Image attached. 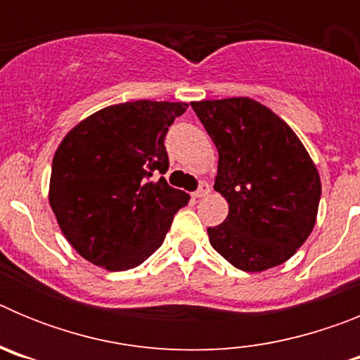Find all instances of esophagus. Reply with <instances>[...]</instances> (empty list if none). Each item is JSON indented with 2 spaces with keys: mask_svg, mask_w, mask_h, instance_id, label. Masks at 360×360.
<instances>
[{
  "mask_svg": "<svg viewBox=\"0 0 360 360\" xmlns=\"http://www.w3.org/2000/svg\"><path fill=\"white\" fill-rule=\"evenodd\" d=\"M209 193H211V187H209V184L202 182V184H200L198 189H196L195 193H193V196H195V198H205V196H207Z\"/></svg>",
  "mask_w": 360,
  "mask_h": 360,
  "instance_id": "34e87169",
  "label": "esophagus"
}]
</instances>
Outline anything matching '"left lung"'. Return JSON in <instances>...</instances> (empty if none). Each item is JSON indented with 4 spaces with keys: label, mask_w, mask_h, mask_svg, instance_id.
<instances>
[{
    "label": "left lung",
    "mask_w": 360,
    "mask_h": 360,
    "mask_svg": "<svg viewBox=\"0 0 360 360\" xmlns=\"http://www.w3.org/2000/svg\"><path fill=\"white\" fill-rule=\"evenodd\" d=\"M218 149L214 189L229 203L209 241L231 265L263 272L290 259L314 231L321 178L303 142L249 97L191 103Z\"/></svg>",
    "instance_id": "8db88e82"
}]
</instances>
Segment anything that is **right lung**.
<instances>
[{"instance_id":"1","label":"right lung","mask_w":360,"mask_h":360,"mask_svg":"<svg viewBox=\"0 0 360 360\" xmlns=\"http://www.w3.org/2000/svg\"><path fill=\"white\" fill-rule=\"evenodd\" d=\"M186 103L113 104L70 129L52 160L49 200L63 234L106 270L144 263L164 243L189 195L164 176V139Z\"/></svg>"}]
</instances>
